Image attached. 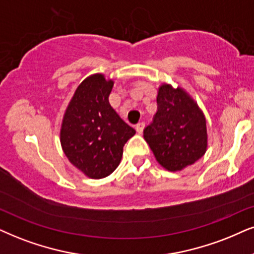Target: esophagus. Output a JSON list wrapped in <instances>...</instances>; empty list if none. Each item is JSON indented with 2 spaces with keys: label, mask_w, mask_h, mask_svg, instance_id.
Instances as JSON below:
<instances>
[{
  "label": "esophagus",
  "mask_w": 254,
  "mask_h": 254,
  "mask_svg": "<svg viewBox=\"0 0 254 254\" xmlns=\"http://www.w3.org/2000/svg\"><path fill=\"white\" fill-rule=\"evenodd\" d=\"M144 127H145V123H144V122H140V123H138V124L136 125L137 132H138V133H143Z\"/></svg>",
  "instance_id": "obj_1"
}]
</instances>
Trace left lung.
<instances>
[{
	"label": "left lung",
	"instance_id": "left-lung-1",
	"mask_svg": "<svg viewBox=\"0 0 254 254\" xmlns=\"http://www.w3.org/2000/svg\"><path fill=\"white\" fill-rule=\"evenodd\" d=\"M144 139L163 168L181 171L204 156L206 120L184 90L163 84L158 89L152 123L144 129Z\"/></svg>",
	"mask_w": 254,
	"mask_h": 254
}]
</instances>
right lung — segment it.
<instances>
[{
	"instance_id": "1",
	"label": "right lung",
	"mask_w": 254,
	"mask_h": 254,
	"mask_svg": "<svg viewBox=\"0 0 254 254\" xmlns=\"http://www.w3.org/2000/svg\"><path fill=\"white\" fill-rule=\"evenodd\" d=\"M114 82L95 73L83 81L64 114L61 144L70 163L89 178L107 177L120 165L124 144L136 133L109 103Z\"/></svg>"
}]
</instances>
